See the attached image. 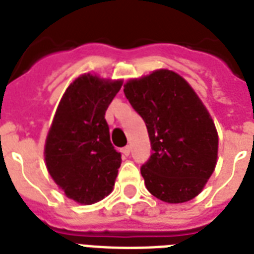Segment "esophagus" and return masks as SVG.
<instances>
[{
  "label": "esophagus",
  "mask_w": 254,
  "mask_h": 254,
  "mask_svg": "<svg viewBox=\"0 0 254 254\" xmlns=\"http://www.w3.org/2000/svg\"><path fill=\"white\" fill-rule=\"evenodd\" d=\"M121 153H123L124 155H129L130 154V146H125V147H123V149H121Z\"/></svg>",
  "instance_id": "obj_1"
}]
</instances>
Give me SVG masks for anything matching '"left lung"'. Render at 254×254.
<instances>
[{
    "label": "left lung",
    "instance_id": "1",
    "mask_svg": "<svg viewBox=\"0 0 254 254\" xmlns=\"http://www.w3.org/2000/svg\"><path fill=\"white\" fill-rule=\"evenodd\" d=\"M124 93L146 124L151 155L141 166L151 195L166 203H185L200 192L217 158L216 129L187 81L159 69L127 81Z\"/></svg>",
    "mask_w": 254,
    "mask_h": 254
}]
</instances>
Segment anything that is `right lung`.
<instances>
[{
	"instance_id": "add662e5",
	"label": "right lung",
	"mask_w": 254,
	"mask_h": 254,
	"mask_svg": "<svg viewBox=\"0 0 254 254\" xmlns=\"http://www.w3.org/2000/svg\"><path fill=\"white\" fill-rule=\"evenodd\" d=\"M123 81L81 75L62 97L46 139L47 170L69 199L92 204L112 192L121 153L105 120Z\"/></svg>"
}]
</instances>
